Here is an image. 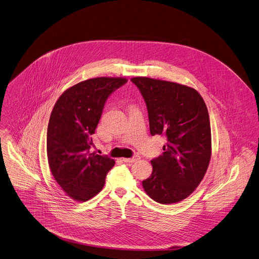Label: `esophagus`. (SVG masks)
<instances>
[{
  "instance_id": "34e87169",
  "label": "esophagus",
  "mask_w": 259,
  "mask_h": 259,
  "mask_svg": "<svg viewBox=\"0 0 259 259\" xmlns=\"http://www.w3.org/2000/svg\"><path fill=\"white\" fill-rule=\"evenodd\" d=\"M138 159H139V156H134V157H132V158H123V161H124L125 163H133V162L137 161Z\"/></svg>"
}]
</instances>
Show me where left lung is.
<instances>
[{"mask_svg": "<svg viewBox=\"0 0 259 259\" xmlns=\"http://www.w3.org/2000/svg\"><path fill=\"white\" fill-rule=\"evenodd\" d=\"M145 99L152 135H163L167 144L151 163L152 175L143 181L147 194L163 204L189 196L203 179L210 160V125L199 93L176 82L133 77Z\"/></svg>", "mask_w": 259, "mask_h": 259, "instance_id": "1", "label": "left lung"}]
</instances>
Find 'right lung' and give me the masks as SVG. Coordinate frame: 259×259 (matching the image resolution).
<instances>
[{"mask_svg": "<svg viewBox=\"0 0 259 259\" xmlns=\"http://www.w3.org/2000/svg\"><path fill=\"white\" fill-rule=\"evenodd\" d=\"M128 80L97 77L66 90L51 114L46 138L49 165L68 196L85 201L98 194L114 160L91 152L107 98Z\"/></svg>", "mask_w": 259, "mask_h": 259, "instance_id": "right-lung-1", "label": "right lung"}]
</instances>
